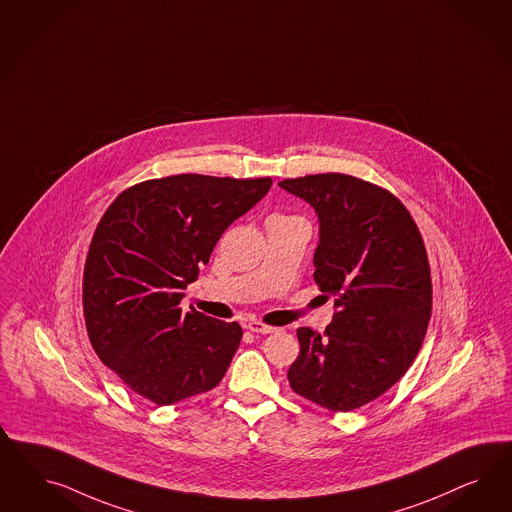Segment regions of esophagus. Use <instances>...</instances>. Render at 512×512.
I'll return each mask as SVG.
<instances>
[{"instance_id": "obj_1", "label": "esophagus", "mask_w": 512, "mask_h": 512, "mask_svg": "<svg viewBox=\"0 0 512 512\" xmlns=\"http://www.w3.org/2000/svg\"><path fill=\"white\" fill-rule=\"evenodd\" d=\"M246 328L251 330V332H257V334H274V332H278L276 326L264 325L261 321H249Z\"/></svg>"}]
</instances>
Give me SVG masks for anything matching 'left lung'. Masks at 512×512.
<instances>
[{
	"label": "left lung",
	"mask_w": 512,
	"mask_h": 512,
	"mask_svg": "<svg viewBox=\"0 0 512 512\" xmlns=\"http://www.w3.org/2000/svg\"><path fill=\"white\" fill-rule=\"evenodd\" d=\"M319 217L313 279L334 296L325 332L296 330L289 385L347 413L385 394L409 370L432 315V276L419 227L385 187L341 172L281 180Z\"/></svg>",
	"instance_id": "8db88e82"
}]
</instances>
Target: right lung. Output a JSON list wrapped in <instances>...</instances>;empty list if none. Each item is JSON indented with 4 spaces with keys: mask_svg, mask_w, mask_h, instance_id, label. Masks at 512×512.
<instances>
[{
    "mask_svg": "<svg viewBox=\"0 0 512 512\" xmlns=\"http://www.w3.org/2000/svg\"><path fill=\"white\" fill-rule=\"evenodd\" d=\"M272 178L176 174L127 187L101 217L82 279L93 351L127 387L171 405L219 385L242 326L182 311L234 219L263 199Z\"/></svg>",
    "mask_w": 512,
    "mask_h": 512,
    "instance_id": "add662e5",
    "label": "right lung"
}]
</instances>
